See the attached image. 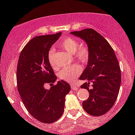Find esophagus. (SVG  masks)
I'll return each instance as SVG.
<instances>
[{
  "label": "esophagus",
  "mask_w": 135,
  "mask_h": 135,
  "mask_svg": "<svg viewBox=\"0 0 135 135\" xmlns=\"http://www.w3.org/2000/svg\"><path fill=\"white\" fill-rule=\"evenodd\" d=\"M71 89H74V90H78L79 89V87L76 86L75 85H71Z\"/></svg>",
  "instance_id": "obj_1"
}]
</instances>
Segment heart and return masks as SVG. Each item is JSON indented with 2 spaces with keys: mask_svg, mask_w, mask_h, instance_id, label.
<instances>
[{
  "mask_svg": "<svg viewBox=\"0 0 135 135\" xmlns=\"http://www.w3.org/2000/svg\"><path fill=\"white\" fill-rule=\"evenodd\" d=\"M79 44L80 42L74 38H66L59 42V46L69 54H73L75 59H77L81 62H86L89 58V50L84 45ZM54 54L55 50L54 48L50 49L47 54V59L52 66H54ZM80 66L77 65H73L61 69L59 73V77L61 80L64 81L72 82L80 75Z\"/></svg>",
  "mask_w": 135,
  "mask_h": 135,
  "instance_id": "1",
  "label": "heart"
}]
</instances>
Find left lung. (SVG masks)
Instances as JSON below:
<instances>
[{
	"instance_id": "8db88e82",
	"label": "left lung",
	"mask_w": 135,
	"mask_h": 135,
	"mask_svg": "<svg viewBox=\"0 0 135 135\" xmlns=\"http://www.w3.org/2000/svg\"><path fill=\"white\" fill-rule=\"evenodd\" d=\"M70 34L83 39L88 46V65L80 80H88L81 88L89 91L88 100L83 102L84 110L100 116L111 109L116 100L121 84V70L114 50L102 35L92 28L74 31ZM93 84L89 88V84Z\"/></svg>"
}]
</instances>
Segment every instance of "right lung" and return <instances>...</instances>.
<instances>
[{
  "instance_id": "right-lung-1",
  "label": "right lung",
  "mask_w": 135,
  "mask_h": 135,
  "mask_svg": "<svg viewBox=\"0 0 135 135\" xmlns=\"http://www.w3.org/2000/svg\"><path fill=\"white\" fill-rule=\"evenodd\" d=\"M61 35L58 32L31 39L17 62V89L21 100L29 114L45 123L59 119L64 112L65 96L70 90V85L63 80L54 85L57 77L47 59L49 50ZM47 84L52 86L50 90L45 88Z\"/></svg>"
}]
</instances>
